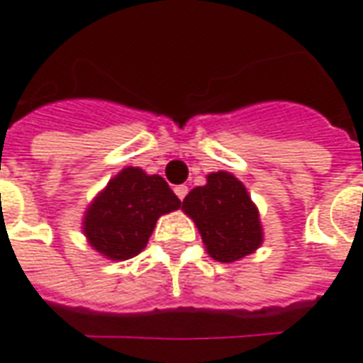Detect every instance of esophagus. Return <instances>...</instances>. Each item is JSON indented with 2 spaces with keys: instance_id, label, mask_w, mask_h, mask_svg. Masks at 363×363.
<instances>
[{
  "instance_id": "esophagus-1",
  "label": "esophagus",
  "mask_w": 363,
  "mask_h": 363,
  "mask_svg": "<svg viewBox=\"0 0 363 363\" xmlns=\"http://www.w3.org/2000/svg\"><path fill=\"white\" fill-rule=\"evenodd\" d=\"M174 192H177L179 199L184 200V196L189 194V186H186V184H179V186H174Z\"/></svg>"
}]
</instances>
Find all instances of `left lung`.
Returning <instances> with one entry per match:
<instances>
[{"label": "left lung", "mask_w": 363, "mask_h": 363, "mask_svg": "<svg viewBox=\"0 0 363 363\" xmlns=\"http://www.w3.org/2000/svg\"><path fill=\"white\" fill-rule=\"evenodd\" d=\"M182 210L199 225L206 252L222 263L242 259L263 242L257 208L234 174H208L206 184L182 200Z\"/></svg>", "instance_id": "1"}]
</instances>
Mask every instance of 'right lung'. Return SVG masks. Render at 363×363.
I'll use <instances>...</instances> for the list:
<instances>
[{"label":"right lung","instance_id":"add662e5","mask_svg":"<svg viewBox=\"0 0 363 363\" xmlns=\"http://www.w3.org/2000/svg\"><path fill=\"white\" fill-rule=\"evenodd\" d=\"M177 208L181 200L163 177L128 167L86 210L84 234L106 257L129 259L145 250L159 216Z\"/></svg>","mask_w":363,"mask_h":363}]
</instances>
